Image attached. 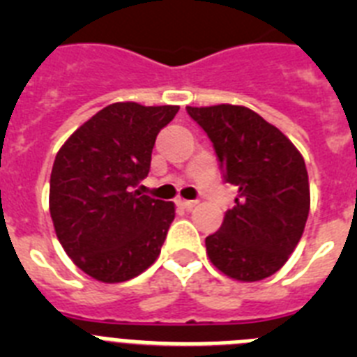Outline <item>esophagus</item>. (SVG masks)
I'll list each match as a JSON object with an SVG mask.
<instances>
[{
	"label": "esophagus",
	"mask_w": 357,
	"mask_h": 357,
	"mask_svg": "<svg viewBox=\"0 0 357 357\" xmlns=\"http://www.w3.org/2000/svg\"><path fill=\"white\" fill-rule=\"evenodd\" d=\"M197 204H198L197 200H182V198H178V200H176V206L182 207V209H188V211L193 209Z\"/></svg>",
	"instance_id": "1"
}]
</instances>
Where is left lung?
I'll return each mask as SVG.
<instances>
[{"mask_svg":"<svg viewBox=\"0 0 357 357\" xmlns=\"http://www.w3.org/2000/svg\"><path fill=\"white\" fill-rule=\"evenodd\" d=\"M216 151L223 178L238 188L220 230L206 238L211 263L243 282L284 266L309 214L304 157L277 127L241 105L185 107Z\"/></svg>","mask_w":357,"mask_h":357,"instance_id":"8db88e82","label":"left lung"}]
</instances>
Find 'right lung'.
Listing matches in <instances>:
<instances>
[{"mask_svg":"<svg viewBox=\"0 0 357 357\" xmlns=\"http://www.w3.org/2000/svg\"><path fill=\"white\" fill-rule=\"evenodd\" d=\"M176 105H107L73 132L53 162L50 214L71 261L100 282H125L155 263L173 202L134 188L150 172L155 137Z\"/></svg>","mask_w":357,"mask_h":357,"instance_id":"add662e5","label":"right lung"}]
</instances>
